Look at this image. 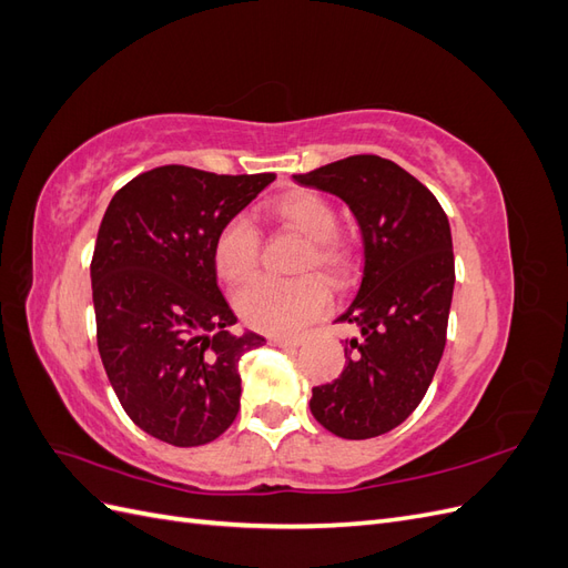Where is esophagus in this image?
I'll list each match as a JSON object with an SVG mask.
<instances>
[{
    "label": "esophagus",
    "mask_w": 568,
    "mask_h": 568,
    "mask_svg": "<svg viewBox=\"0 0 568 568\" xmlns=\"http://www.w3.org/2000/svg\"><path fill=\"white\" fill-rule=\"evenodd\" d=\"M303 343L301 336H270V346H277V348H298Z\"/></svg>",
    "instance_id": "34e87169"
}]
</instances>
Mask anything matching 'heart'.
<instances>
[{"label":"heart","mask_w":568,"mask_h":568,"mask_svg":"<svg viewBox=\"0 0 568 568\" xmlns=\"http://www.w3.org/2000/svg\"><path fill=\"white\" fill-rule=\"evenodd\" d=\"M270 213L280 225L307 239L301 270H320L332 282H341L351 272L353 253L336 236L338 217L332 201L317 192L296 189L274 201ZM257 255H261V236L244 215H236L220 227L213 244V265L222 282L230 286L248 282L257 270ZM234 305L253 329L286 336L329 307V288L313 274L294 282L261 280L239 291Z\"/></svg>","instance_id":"heart-1"}]
</instances>
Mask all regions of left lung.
<instances>
[{
    "label": "left lung",
    "mask_w": 568,
    "mask_h": 568,
    "mask_svg": "<svg viewBox=\"0 0 568 568\" xmlns=\"http://www.w3.org/2000/svg\"><path fill=\"white\" fill-rule=\"evenodd\" d=\"M294 180L346 203L365 246L363 282L338 317L359 338L346 346L338 379L313 388L311 412L338 438L388 434L422 403L445 348L455 288L448 215L382 156H351Z\"/></svg>",
    "instance_id": "8db88e82"
}]
</instances>
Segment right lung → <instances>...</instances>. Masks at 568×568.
Returning a JSON list of instances; mask_svg holds the SVG:
<instances>
[{"label": "right lung", "mask_w": 568, "mask_h": 568, "mask_svg": "<svg viewBox=\"0 0 568 568\" xmlns=\"http://www.w3.org/2000/svg\"><path fill=\"white\" fill-rule=\"evenodd\" d=\"M161 165L111 199L92 257L97 346L128 417L178 448L215 440L232 426L239 357L261 348L217 288L220 227L274 182Z\"/></svg>", "instance_id": "right-lung-1"}]
</instances>
